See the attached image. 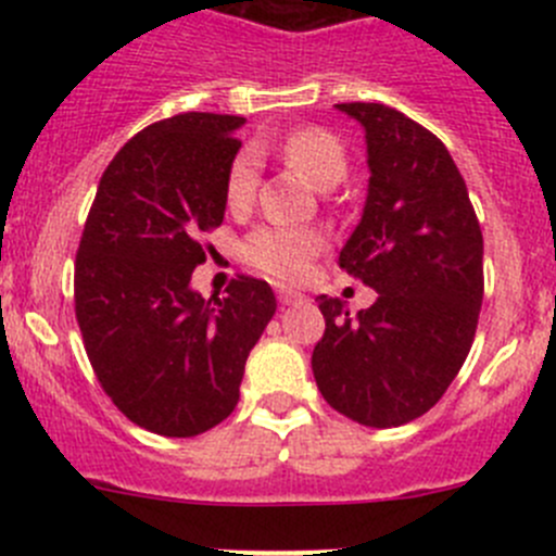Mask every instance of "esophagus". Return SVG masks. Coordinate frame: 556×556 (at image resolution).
<instances>
[{
	"instance_id": "obj_1",
	"label": "esophagus",
	"mask_w": 556,
	"mask_h": 556,
	"mask_svg": "<svg viewBox=\"0 0 556 556\" xmlns=\"http://www.w3.org/2000/svg\"><path fill=\"white\" fill-rule=\"evenodd\" d=\"M277 299H279V304H282V306H290V304H295V301H301V299H304V295H301L299 290H290V288H277Z\"/></svg>"
}]
</instances>
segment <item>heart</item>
<instances>
[{"label": "heart", "instance_id": "b5f03b06", "mask_svg": "<svg viewBox=\"0 0 556 556\" xmlns=\"http://www.w3.org/2000/svg\"><path fill=\"white\" fill-rule=\"evenodd\" d=\"M279 153L306 182L319 190L339 185L346 174V150L333 134L323 128H299L279 142ZM261 155L255 148L239 150L226 174V204L231 212H244L255 199ZM325 233L317 228L257 226L244 239L242 255L261 271L277 279H301L309 263L323 252Z\"/></svg>", "mask_w": 556, "mask_h": 556}]
</instances>
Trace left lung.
Returning <instances> with one entry per match:
<instances>
[{
	"label": "left lung",
	"mask_w": 556,
	"mask_h": 556,
	"mask_svg": "<svg viewBox=\"0 0 556 556\" xmlns=\"http://www.w3.org/2000/svg\"><path fill=\"white\" fill-rule=\"evenodd\" d=\"M366 131L368 193L341 268L377 290L368 309L319 295L312 352L325 401L366 428H397L441 401L473 344L484 239L439 137L384 104H336Z\"/></svg>",
	"instance_id": "obj_1"
}]
</instances>
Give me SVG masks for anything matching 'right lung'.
<instances>
[{
  "mask_svg": "<svg viewBox=\"0 0 556 556\" xmlns=\"http://www.w3.org/2000/svg\"><path fill=\"white\" fill-rule=\"evenodd\" d=\"M239 115L185 112L128 139L99 179L75 261V314L104 392L139 428L190 439L239 403L252 346L277 312L268 282L223 299L190 288L195 242L226 215Z\"/></svg>",
  "mask_w": 556,
  "mask_h": 556,
  "instance_id": "obj_1",
  "label": "right lung"
}]
</instances>
